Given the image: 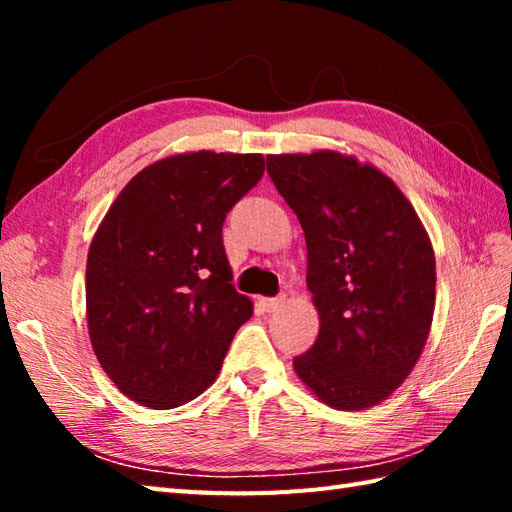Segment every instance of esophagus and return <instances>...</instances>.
<instances>
[{
    "mask_svg": "<svg viewBox=\"0 0 512 512\" xmlns=\"http://www.w3.org/2000/svg\"><path fill=\"white\" fill-rule=\"evenodd\" d=\"M284 295H279V297H262L259 299V306H262L266 312H273V310H277L281 303H284Z\"/></svg>",
    "mask_w": 512,
    "mask_h": 512,
    "instance_id": "1",
    "label": "esophagus"
}]
</instances>
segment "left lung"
Here are the masks:
<instances>
[{
    "label": "left lung",
    "mask_w": 512,
    "mask_h": 512,
    "mask_svg": "<svg viewBox=\"0 0 512 512\" xmlns=\"http://www.w3.org/2000/svg\"><path fill=\"white\" fill-rule=\"evenodd\" d=\"M268 176L306 233L321 328L295 372L330 407L385 400L420 358L436 306V257L385 173L334 151L268 156Z\"/></svg>",
    "instance_id": "obj_1"
}]
</instances>
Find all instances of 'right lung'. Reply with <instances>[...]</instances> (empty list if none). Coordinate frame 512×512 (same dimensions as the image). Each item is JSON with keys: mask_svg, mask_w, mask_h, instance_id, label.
<instances>
[{"mask_svg": "<svg viewBox=\"0 0 512 512\" xmlns=\"http://www.w3.org/2000/svg\"><path fill=\"white\" fill-rule=\"evenodd\" d=\"M262 176L259 154L158 160L132 178L96 231L85 270L92 347L140 405L173 409L200 396L253 314L231 284L222 226Z\"/></svg>", "mask_w": 512, "mask_h": 512, "instance_id": "add662e5", "label": "right lung"}]
</instances>
